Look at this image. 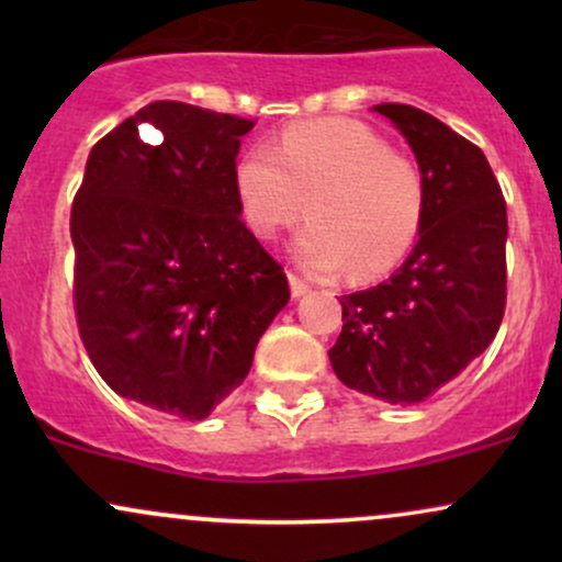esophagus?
<instances>
[{
  "label": "esophagus",
  "instance_id": "1",
  "mask_svg": "<svg viewBox=\"0 0 562 562\" xmlns=\"http://www.w3.org/2000/svg\"><path fill=\"white\" fill-rule=\"evenodd\" d=\"M288 280H290V293H293V299H301V295H306L308 290H312V285H308L306 280H301L295 272H290Z\"/></svg>",
  "mask_w": 562,
  "mask_h": 562
}]
</instances>
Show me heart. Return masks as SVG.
<instances>
[{"label":"heart","instance_id":"heart-1","mask_svg":"<svg viewBox=\"0 0 562 562\" xmlns=\"http://www.w3.org/2000/svg\"><path fill=\"white\" fill-rule=\"evenodd\" d=\"M235 190L248 229L274 240L308 224L295 243L314 274L391 272L417 243L428 182L415 158L393 150L375 128L348 119L290 126L277 147L254 145L235 166Z\"/></svg>","mask_w":562,"mask_h":562}]
</instances>
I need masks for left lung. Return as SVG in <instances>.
Returning a JSON list of instances; mask_svg holds the SVG:
<instances>
[{
  "label": "left lung",
  "mask_w": 562,
  "mask_h": 562,
  "mask_svg": "<svg viewBox=\"0 0 562 562\" xmlns=\"http://www.w3.org/2000/svg\"><path fill=\"white\" fill-rule=\"evenodd\" d=\"M409 142L428 182L423 232L409 259L375 288L340 299L330 348L348 389L420 404L486 351L507 303V205L479 145L430 113L375 105Z\"/></svg>",
  "instance_id": "8db88e82"
}]
</instances>
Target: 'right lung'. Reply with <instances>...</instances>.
<instances>
[{
    "mask_svg": "<svg viewBox=\"0 0 562 562\" xmlns=\"http://www.w3.org/2000/svg\"><path fill=\"white\" fill-rule=\"evenodd\" d=\"M254 126L158 100L89 153L70 209L74 308L119 396L203 420L288 303L285 272L240 218L235 166Z\"/></svg>",
    "mask_w": 562,
    "mask_h": 562,
    "instance_id": "1",
    "label": "right lung"
}]
</instances>
